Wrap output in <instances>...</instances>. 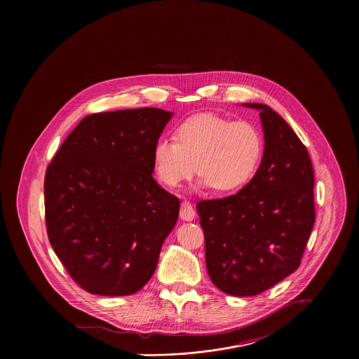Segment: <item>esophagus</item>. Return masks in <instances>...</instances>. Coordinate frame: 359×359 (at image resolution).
Here are the masks:
<instances>
[{"label": "esophagus", "instance_id": "1", "mask_svg": "<svg viewBox=\"0 0 359 359\" xmlns=\"http://www.w3.org/2000/svg\"><path fill=\"white\" fill-rule=\"evenodd\" d=\"M195 215H196V212H195L192 205H191L188 201H184V202L181 203V211H180L181 219H184V221H192V219L195 218Z\"/></svg>", "mask_w": 359, "mask_h": 359}]
</instances>
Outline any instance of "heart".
<instances>
[{
  "instance_id": "b5f03b06",
  "label": "heart",
  "mask_w": 359,
  "mask_h": 359,
  "mask_svg": "<svg viewBox=\"0 0 359 359\" xmlns=\"http://www.w3.org/2000/svg\"><path fill=\"white\" fill-rule=\"evenodd\" d=\"M262 152L264 140L255 124L199 114L178 126L175 140L158 138L152 160L157 178L167 187H178L198 167L201 188L232 194L252 181Z\"/></svg>"
}]
</instances>
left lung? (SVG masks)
<instances>
[{"label":"left lung","mask_w":359,"mask_h":359,"mask_svg":"<svg viewBox=\"0 0 359 359\" xmlns=\"http://www.w3.org/2000/svg\"><path fill=\"white\" fill-rule=\"evenodd\" d=\"M259 111L264 154L236 195L196 205L205 231V265L224 293L257 296L293 273L315 221L313 170L292 127L269 106Z\"/></svg>","instance_id":"obj_1"}]
</instances>
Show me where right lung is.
Here are the masks:
<instances>
[{"label": "right lung", "mask_w": 359, "mask_h": 359, "mask_svg": "<svg viewBox=\"0 0 359 359\" xmlns=\"http://www.w3.org/2000/svg\"><path fill=\"white\" fill-rule=\"evenodd\" d=\"M172 113L140 107L84 117L47 168V232L88 293L130 296L152 278L180 199L154 174L152 149Z\"/></svg>", "instance_id": "add662e5"}]
</instances>
